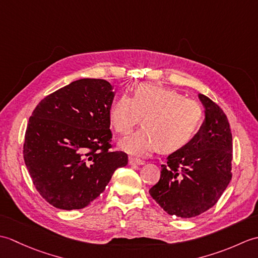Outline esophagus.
Returning <instances> with one entry per match:
<instances>
[{
	"label": "esophagus",
	"instance_id": "obj_1",
	"mask_svg": "<svg viewBox=\"0 0 258 258\" xmlns=\"http://www.w3.org/2000/svg\"><path fill=\"white\" fill-rule=\"evenodd\" d=\"M128 163L131 165H143L144 161H142L140 158H136V157H130Z\"/></svg>",
	"mask_w": 258,
	"mask_h": 258
}]
</instances>
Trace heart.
Here are the masks:
<instances>
[{"label": "heart", "instance_id": "obj_1", "mask_svg": "<svg viewBox=\"0 0 258 258\" xmlns=\"http://www.w3.org/2000/svg\"><path fill=\"white\" fill-rule=\"evenodd\" d=\"M109 120L117 133L132 132L143 116L144 126L120 141V149L136 156H150L182 150L201 128L203 109L197 102L177 91L142 83L132 97L122 94L109 108Z\"/></svg>", "mask_w": 258, "mask_h": 258}]
</instances>
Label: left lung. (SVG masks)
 <instances>
[{
  "label": "left lung",
  "instance_id": "left-lung-1",
  "mask_svg": "<svg viewBox=\"0 0 258 258\" xmlns=\"http://www.w3.org/2000/svg\"><path fill=\"white\" fill-rule=\"evenodd\" d=\"M205 118L190 143L167 157L150 194L169 215L195 217L210 210L232 179L233 139L222 108L199 94Z\"/></svg>",
  "mask_w": 258,
  "mask_h": 258
}]
</instances>
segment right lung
<instances>
[{"label":"right lung","mask_w":258,"mask_h":258,"mask_svg":"<svg viewBox=\"0 0 258 258\" xmlns=\"http://www.w3.org/2000/svg\"><path fill=\"white\" fill-rule=\"evenodd\" d=\"M115 93L105 80L81 79L37 104L27 124L24 162L35 188L59 210H81L100 196L127 154L109 151V108Z\"/></svg>","instance_id":"add662e5"}]
</instances>
